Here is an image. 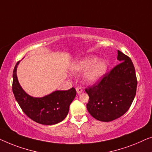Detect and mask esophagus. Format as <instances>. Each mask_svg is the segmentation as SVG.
<instances>
[{
    "mask_svg": "<svg viewBox=\"0 0 152 152\" xmlns=\"http://www.w3.org/2000/svg\"><path fill=\"white\" fill-rule=\"evenodd\" d=\"M76 92H77V94H80L83 92V89L80 87H76Z\"/></svg>",
    "mask_w": 152,
    "mask_h": 152,
    "instance_id": "1",
    "label": "esophagus"
}]
</instances>
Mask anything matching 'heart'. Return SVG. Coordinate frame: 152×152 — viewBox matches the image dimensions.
<instances>
[{"instance_id": "b5f03b06", "label": "heart", "mask_w": 152, "mask_h": 152, "mask_svg": "<svg viewBox=\"0 0 152 152\" xmlns=\"http://www.w3.org/2000/svg\"><path fill=\"white\" fill-rule=\"evenodd\" d=\"M72 72L74 74H82L86 72L83 80L87 84L93 85L99 82L105 75L108 64L104 60H99L96 56H87L72 65Z\"/></svg>"}]
</instances>
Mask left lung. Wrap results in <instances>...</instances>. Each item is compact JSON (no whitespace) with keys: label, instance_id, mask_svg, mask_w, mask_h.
Here are the masks:
<instances>
[{"label":"left lung","instance_id":"8db88e82","mask_svg":"<svg viewBox=\"0 0 152 152\" xmlns=\"http://www.w3.org/2000/svg\"><path fill=\"white\" fill-rule=\"evenodd\" d=\"M121 63L107 74L96 85L85 89L89 95L87 109L99 121L110 122L125 114L134 99L137 87L132 60L118 50Z\"/></svg>","mask_w":152,"mask_h":152}]
</instances>
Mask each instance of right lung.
Segmentation results:
<instances>
[{"label":"right lung","mask_w":152,"mask_h":152,"mask_svg":"<svg viewBox=\"0 0 152 152\" xmlns=\"http://www.w3.org/2000/svg\"><path fill=\"white\" fill-rule=\"evenodd\" d=\"M18 61L13 72L12 91L23 112L36 123L52 125L61 123L69 112V105L76 95V89L56 90L42 97H33L25 92L20 86L16 71Z\"/></svg>","instance_id":"1"}]
</instances>
